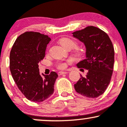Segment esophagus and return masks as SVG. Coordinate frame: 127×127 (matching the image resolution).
I'll use <instances>...</instances> for the list:
<instances>
[{"mask_svg": "<svg viewBox=\"0 0 127 127\" xmlns=\"http://www.w3.org/2000/svg\"><path fill=\"white\" fill-rule=\"evenodd\" d=\"M66 73H67V72H59V73H58V75L60 76V75H64V74H66Z\"/></svg>", "mask_w": 127, "mask_h": 127, "instance_id": "esophagus-1", "label": "esophagus"}]
</instances>
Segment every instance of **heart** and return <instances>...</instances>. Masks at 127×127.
I'll use <instances>...</instances> for the list:
<instances>
[{"label": "heart", "mask_w": 127, "mask_h": 127, "mask_svg": "<svg viewBox=\"0 0 127 127\" xmlns=\"http://www.w3.org/2000/svg\"><path fill=\"white\" fill-rule=\"evenodd\" d=\"M60 43L64 48L66 49L68 48H74L77 45L76 43L73 40L70 38H68V37H63V38L61 39L60 40ZM70 63H72V60H70L66 61V62H60L57 64V67L59 69H64L67 66V64Z\"/></svg>", "instance_id": "1"}]
</instances>
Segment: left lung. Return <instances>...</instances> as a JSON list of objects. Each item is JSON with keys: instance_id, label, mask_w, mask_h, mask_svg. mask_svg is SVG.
I'll list each match as a JSON object with an SVG mask.
<instances>
[{"instance_id": "8db88e82", "label": "left lung", "mask_w": 127, "mask_h": 127, "mask_svg": "<svg viewBox=\"0 0 127 127\" xmlns=\"http://www.w3.org/2000/svg\"><path fill=\"white\" fill-rule=\"evenodd\" d=\"M86 48V59L76 65L88 70L85 77L74 85L76 91L88 98H96L104 93L110 82L114 64V48L109 36L101 29L88 26L72 33Z\"/></svg>"}]
</instances>
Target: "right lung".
<instances>
[{
    "label": "right lung",
    "mask_w": 127,
    "mask_h": 127,
    "mask_svg": "<svg viewBox=\"0 0 127 127\" xmlns=\"http://www.w3.org/2000/svg\"><path fill=\"white\" fill-rule=\"evenodd\" d=\"M51 39L38 32H26L19 36L13 45L9 56L11 75L19 90L28 100L42 102L54 93L58 75L42 76L39 63L45 55L46 46Z\"/></svg>",
    "instance_id": "1"
}]
</instances>
